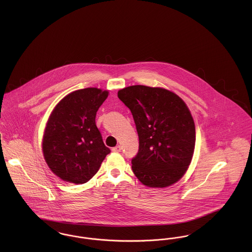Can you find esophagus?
Wrapping results in <instances>:
<instances>
[{
    "mask_svg": "<svg viewBox=\"0 0 252 252\" xmlns=\"http://www.w3.org/2000/svg\"><path fill=\"white\" fill-rule=\"evenodd\" d=\"M121 150H122V147H121L120 145H116L115 147L112 148L113 152H121Z\"/></svg>",
    "mask_w": 252,
    "mask_h": 252,
    "instance_id": "34e87169",
    "label": "esophagus"
}]
</instances>
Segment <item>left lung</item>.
Listing matches in <instances>:
<instances>
[{"mask_svg":"<svg viewBox=\"0 0 252 252\" xmlns=\"http://www.w3.org/2000/svg\"><path fill=\"white\" fill-rule=\"evenodd\" d=\"M130 109L139 136V151L132 158V171L144 185L167 187L183 177L195 144L192 114L176 94L143 85L118 92Z\"/></svg>","mask_w":252,"mask_h":252,"instance_id":"8db88e82","label":"left lung"}]
</instances>
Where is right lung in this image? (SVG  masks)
<instances>
[{"label":"right lung","instance_id":"right-lung-1","mask_svg":"<svg viewBox=\"0 0 252 252\" xmlns=\"http://www.w3.org/2000/svg\"><path fill=\"white\" fill-rule=\"evenodd\" d=\"M108 91L87 88L65 96L52 111L42 140L51 171L64 181L83 184L110 153L95 124L96 112Z\"/></svg>","mask_w":252,"mask_h":252}]
</instances>
